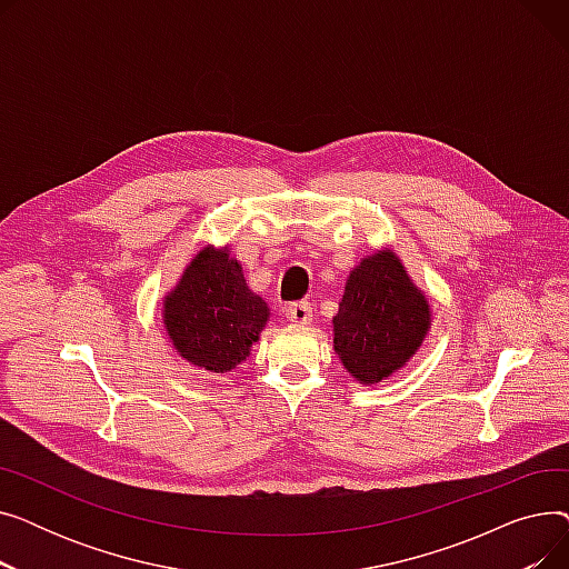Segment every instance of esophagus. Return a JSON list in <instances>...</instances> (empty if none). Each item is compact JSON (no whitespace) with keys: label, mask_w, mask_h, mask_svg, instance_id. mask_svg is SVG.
Here are the masks:
<instances>
[{"label":"esophagus","mask_w":569,"mask_h":569,"mask_svg":"<svg viewBox=\"0 0 569 569\" xmlns=\"http://www.w3.org/2000/svg\"><path fill=\"white\" fill-rule=\"evenodd\" d=\"M286 316H288V320H292V322H297V325H309L311 318H313L311 302H292V305L286 309Z\"/></svg>","instance_id":"1"}]
</instances>
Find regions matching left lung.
Returning a JSON list of instances; mask_svg holds the SVG:
<instances>
[{
    "mask_svg": "<svg viewBox=\"0 0 569 569\" xmlns=\"http://www.w3.org/2000/svg\"><path fill=\"white\" fill-rule=\"evenodd\" d=\"M429 305L390 251L365 258L346 283L335 316V350L362 382L401 369L429 330Z\"/></svg>",
    "mask_w": 569,
    "mask_h": 569,
    "instance_id": "left-lung-1",
    "label": "left lung"
}]
</instances>
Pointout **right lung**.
<instances>
[{"label": "right lung", "instance_id": "add662e5", "mask_svg": "<svg viewBox=\"0 0 569 569\" xmlns=\"http://www.w3.org/2000/svg\"><path fill=\"white\" fill-rule=\"evenodd\" d=\"M166 330L191 365L223 373L249 355L269 309L244 281L242 264L226 249L200 251L166 297Z\"/></svg>", "mask_w": 569, "mask_h": 569}]
</instances>
